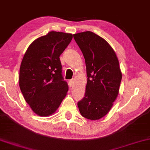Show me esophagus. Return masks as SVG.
<instances>
[{
    "label": "esophagus",
    "instance_id": "esophagus-1",
    "mask_svg": "<svg viewBox=\"0 0 150 150\" xmlns=\"http://www.w3.org/2000/svg\"><path fill=\"white\" fill-rule=\"evenodd\" d=\"M69 85H70V86H73V84H74V80H73V79L69 80Z\"/></svg>",
    "mask_w": 150,
    "mask_h": 150
}]
</instances>
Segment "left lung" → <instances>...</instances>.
I'll use <instances>...</instances> for the list:
<instances>
[{
    "label": "left lung",
    "mask_w": 150,
    "mask_h": 150,
    "mask_svg": "<svg viewBox=\"0 0 150 150\" xmlns=\"http://www.w3.org/2000/svg\"><path fill=\"white\" fill-rule=\"evenodd\" d=\"M83 55L88 81L77 106L83 117L98 120L108 112L117 98L122 73L117 55L106 40L91 32L73 35Z\"/></svg>",
    "instance_id": "1"
}]
</instances>
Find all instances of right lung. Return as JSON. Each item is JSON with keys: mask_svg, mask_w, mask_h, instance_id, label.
Instances as JSON below:
<instances>
[{"mask_svg": "<svg viewBox=\"0 0 150 150\" xmlns=\"http://www.w3.org/2000/svg\"><path fill=\"white\" fill-rule=\"evenodd\" d=\"M72 38L71 33L50 32L34 40L24 54L19 70L20 89L38 115H51L66 96L69 86L62 77L59 57Z\"/></svg>", "mask_w": 150, "mask_h": 150, "instance_id": "right-lung-1", "label": "right lung"}]
</instances>
